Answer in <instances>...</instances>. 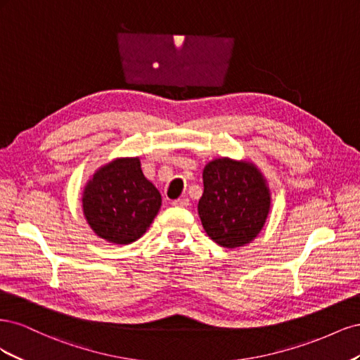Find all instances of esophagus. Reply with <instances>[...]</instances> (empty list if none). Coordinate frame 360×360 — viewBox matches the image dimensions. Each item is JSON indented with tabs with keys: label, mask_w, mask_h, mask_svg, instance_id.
<instances>
[{
	"label": "esophagus",
	"mask_w": 360,
	"mask_h": 360,
	"mask_svg": "<svg viewBox=\"0 0 360 360\" xmlns=\"http://www.w3.org/2000/svg\"><path fill=\"white\" fill-rule=\"evenodd\" d=\"M174 207H188L189 205V200L188 198H179L172 201Z\"/></svg>",
	"instance_id": "esophagus-1"
}]
</instances>
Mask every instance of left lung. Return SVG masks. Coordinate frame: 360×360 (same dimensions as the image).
Listing matches in <instances>:
<instances>
[{
    "mask_svg": "<svg viewBox=\"0 0 360 360\" xmlns=\"http://www.w3.org/2000/svg\"><path fill=\"white\" fill-rule=\"evenodd\" d=\"M202 183L198 214L207 236L228 249L255 240L271 209L267 180L255 163L216 158L204 167Z\"/></svg>",
    "mask_w": 360,
    "mask_h": 360,
    "instance_id": "8db88e82",
    "label": "left lung"
}]
</instances>
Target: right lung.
I'll return each mask as SVG.
<instances>
[{"label": "right lung", "instance_id": "right-lung-1", "mask_svg": "<svg viewBox=\"0 0 360 360\" xmlns=\"http://www.w3.org/2000/svg\"><path fill=\"white\" fill-rule=\"evenodd\" d=\"M162 205L139 158H117L97 169L82 192V212L96 236L129 245L144 236Z\"/></svg>", "mask_w": 360, "mask_h": 360}]
</instances>
